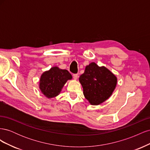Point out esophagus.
Here are the masks:
<instances>
[{
  "mask_svg": "<svg viewBox=\"0 0 150 150\" xmlns=\"http://www.w3.org/2000/svg\"><path fill=\"white\" fill-rule=\"evenodd\" d=\"M78 74H73V78L75 80H76L77 79H78Z\"/></svg>",
  "mask_w": 150,
  "mask_h": 150,
  "instance_id": "esophagus-1",
  "label": "esophagus"
}]
</instances>
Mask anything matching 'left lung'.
Here are the masks:
<instances>
[{
	"mask_svg": "<svg viewBox=\"0 0 150 150\" xmlns=\"http://www.w3.org/2000/svg\"><path fill=\"white\" fill-rule=\"evenodd\" d=\"M79 81L83 94L91 105H99L110 98L116 88V76L104 66L93 62L86 66Z\"/></svg>",
	"mask_w": 150,
	"mask_h": 150,
	"instance_id": "left-lung-1",
	"label": "left lung"
}]
</instances>
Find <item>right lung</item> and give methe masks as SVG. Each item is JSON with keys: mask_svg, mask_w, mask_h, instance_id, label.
<instances>
[{"mask_svg": "<svg viewBox=\"0 0 150 150\" xmlns=\"http://www.w3.org/2000/svg\"><path fill=\"white\" fill-rule=\"evenodd\" d=\"M72 78V75L67 70L54 66L44 72L40 76L39 89L49 99L56 97L60 94L67 81Z\"/></svg>", "mask_w": 150, "mask_h": 150, "instance_id": "add662e5", "label": "right lung"}]
</instances>
